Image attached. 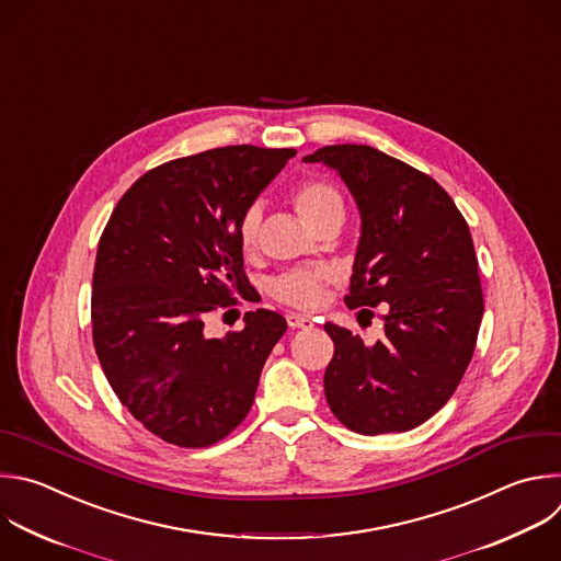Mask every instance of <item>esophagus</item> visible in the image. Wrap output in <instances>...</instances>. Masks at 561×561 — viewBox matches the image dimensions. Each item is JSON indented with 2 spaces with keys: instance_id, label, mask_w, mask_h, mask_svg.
<instances>
[{
  "instance_id": "obj_1",
  "label": "esophagus",
  "mask_w": 561,
  "mask_h": 561,
  "mask_svg": "<svg viewBox=\"0 0 561 561\" xmlns=\"http://www.w3.org/2000/svg\"><path fill=\"white\" fill-rule=\"evenodd\" d=\"M286 321H288L290 328H312V321L308 317H301V314H288Z\"/></svg>"
}]
</instances>
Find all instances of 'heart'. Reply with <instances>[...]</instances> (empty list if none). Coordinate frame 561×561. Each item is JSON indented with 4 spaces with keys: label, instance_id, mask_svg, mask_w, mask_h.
<instances>
[{
    "label": "heart",
    "instance_id": "1",
    "mask_svg": "<svg viewBox=\"0 0 561 561\" xmlns=\"http://www.w3.org/2000/svg\"><path fill=\"white\" fill-rule=\"evenodd\" d=\"M290 203L297 209V214L301 216V220L314 231L323 222H330L334 218L343 220V214H345L343 196L339 194L336 186L325 178L301 180L290 194ZM260 225H262V211L257 205L249 207L240 216L236 236H238L240 249L244 253H253L257 249ZM332 279H334V273L325 266L293 268L273 282L271 295L286 306H293L299 310H314L321 304L323 290Z\"/></svg>",
    "mask_w": 561,
    "mask_h": 561
}]
</instances>
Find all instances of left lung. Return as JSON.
Here are the masks:
<instances>
[{"label": "left lung", "instance_id": "8db88e82", "mask_svg": "<svg viewBox=\"0 0 561 561\" xmlns=\"http://www.w3.org/2000/svg\"><path fill=\"white\" fill-rule=\"evenodd\" d=\"M304 160L336 169L360 211L343 301L388 308L375 345L323 325L334 341L325 401L356 434L414 430L451 399L476 350L484 297L469 225L432 175L369 145H325Z\"/></svg>", "mask_w": 561, "mask_h": 561}]
</instances>
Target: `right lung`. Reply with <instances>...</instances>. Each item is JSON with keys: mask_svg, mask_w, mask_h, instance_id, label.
<instances>
[{"mask_svg": "<svg viewBox=\"0 0 561 561\" xmlns=\"http://www.w3.org/2000/svg\"><path fill=\"white\" fill-rule=\"evenodd\" d=\"M295 149L229 145L145 171L114 207L92 277L94 350L118 401L160 440L201 449L251 412L286 332L273 310L205 336V317L249 284L240 216Z\"/></svg>", "mask_w": 561, "mask_h": 561, "instance_id": "obj_1", "label": "right lung"}]
</instances>
